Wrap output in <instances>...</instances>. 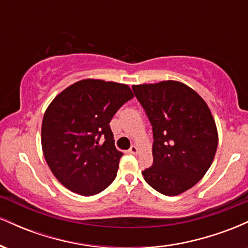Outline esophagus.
<instances>
[{
	"label": "esophagus",
	"mask_w": 248,
	"mask_h": 248,
	"mask_svg": "<svg viewBox=\"0 0 248 248\" xmlns=\"http://www.w3.org/2000/svg\"><path fill=\"white\" fill-rule=\"evenodd\" d=\"M128 153L133 154V155H136V154L139 153V148L136 146H132V147H130V149L128 150Z\"/></svg>",
	"instance_id": "esophagus-1"
}]
</instances>
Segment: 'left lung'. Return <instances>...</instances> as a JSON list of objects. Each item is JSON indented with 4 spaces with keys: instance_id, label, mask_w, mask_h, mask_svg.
<instances>
[{
    "instance_id": "left-lung-1",
    "label": "left lung",
    "mask_w": 248,
    "mask_h": 248,
    "mask_svg": "<svg viewBox=\"0 0 248 248\" xmlns=\"http://www.w3.org/2000/svg\"><path fill=\"white\" fill-rule=\"evenodd\" d=\"M153 126V166L142 171L153 189L177 196L203 178L215 158L218 133L197 92L175 80L134 85Z\"/></svg>"
}]
</instances>
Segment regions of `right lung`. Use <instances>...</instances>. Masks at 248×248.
Segmentation results:
<instances>
[{
    "mask_svg": "<svg viewBox=\"0 0 248 248\" xmlns=\"http://www.w3.org/2000/svg\"><path fill=\"white\" fill-rule=\"evenodd\" d=\"M133 96L128 85L84 79L49 105L42 122L43 154L65 187L93 196L112 184L124 154L114 146L109 122Z\"/></svg>",
    "mask_w": 248,
    "mask_h": 248,
    "instance_id": "1",
    "label": "right lung"
}]
</instances>
